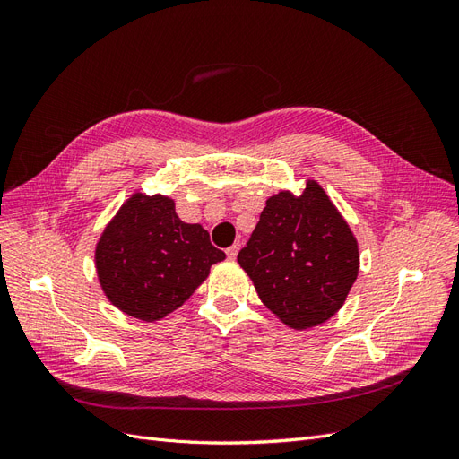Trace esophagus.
<instances>
[{
  "label": "esophagus",
  "instance_id": "obj_1",
  "mask_svg": "<svg viewBox=\"0 0 459 459\" xmlns=\"http://www.w3.org/2000/svg\"><path fill=\"white\" fill-rule=\"evenodd\" d=\"M239 248H241V243H235V245H231L230 248H228V251H226V255H228V258H235V256H238V253H239Z\"/></svg>",
  "mask_w": 459,
  "mask_h": 459
}]
</instances>
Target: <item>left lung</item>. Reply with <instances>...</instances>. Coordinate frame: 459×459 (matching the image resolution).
<instances>
[{
	"label": "left lung",
	"mask_w": 459,
	"mask_h": 459,
	"mask_svg": "<svg viewBox=\"0 0 459 459\" xmlns=\"http://www.w3.org/2000/svg\"><path fill=\"white\" fill-rule=\"evenodd\" d=\"M238 262L264 307L302 331L342 308L359 272V251L324 187L307 179L300 195L281 189L266 201Z\"/></svg>",
	"instance_id": "1"
}]
</instances>
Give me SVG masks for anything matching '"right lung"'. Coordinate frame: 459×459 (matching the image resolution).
Wrapping results in <instances>:
<instances>
[{
  "label": "right lung",
  "mask_w": 459,
  "mask_h": 459,
  "mask_svg": "<svg viewBox=\"0 0 459 459\" xmlns=\"http://www.w3.org/2000/svg\"><path fill=\"white\" fill-rule=\"evenodd\" d=\"M226 255L201 224H186L174 199L135 191L95 245L97 280L120 312L157 322L178 310Z\"/></svg>",
  "instance_id": "obj_1"
}]
</instances>
